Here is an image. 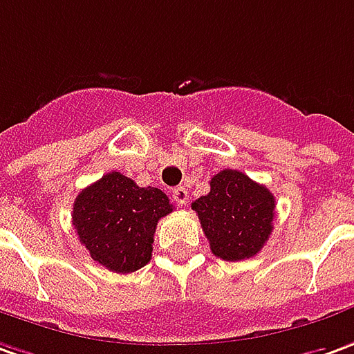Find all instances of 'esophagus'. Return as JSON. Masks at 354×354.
<instances>
[{
  "label": "esophagus",
  "mask_w": 354,
  "mask_h": 354,
  "mask_svg": "<svg viewBox=\"0 0 354 354\" xmlns=\"http://www.w3.org/2000/svg\"><path fill=\"white\" fill-rule=\"evenodd\" d=\"M172 199H174V203L184 207L185 203H187V199H189V194H187L185 187H176V189H172Z\"/></svg>",
  "instance_id": "obj_1"
}]
</instances>
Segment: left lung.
<instances>
[{
    "label": "left lung",
    "mask_w": 354,
    "mask_h": 354,
    "mask_svg": "<svg viewBox=\"0 0 354 354\" xmlns=\"http://www.w3.org/2000/svg\"><path fill=\"white\" fill-rule=\"evenodd\" d=\"M211 251L222 261H243L268 241L276 199L270 189L239 170L211 178V192L192 203Z\"/></svg>",
    "instance_id": "8db88e82"
}]
</instances>
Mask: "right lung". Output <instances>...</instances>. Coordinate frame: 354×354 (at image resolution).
I'll return each instance as SVG.
<instances>
[{"instance_id": "add662e5", "label": "right lung", "mask_w": 354, "mask_h": 354, "mask_svg": "<svg viewBox=\"0 0 354 354\" xmlns=\"http://www.w3.org/2000/svg\"><path fill=\"white\" fill-rule=\"evenodd\" d=\"M169 212L172 205L159 187H140L120 172H109L78 194L73 224L95 263L128 274L151 261L157 222Z\"/></svg>"}]
</instances>
